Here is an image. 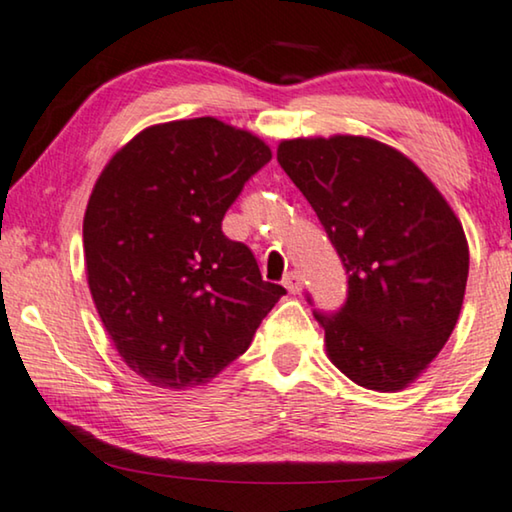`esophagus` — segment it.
I'll return each mask as SVG.
<instances>
[{"mask_svg": "<svg viewBox=\"0 0 512 512\" xmlns=\"http://www.w3.org/2000/svg\"><path fill=\"white\" fill-rule=\"evenodd\" d=\"M284 286H286V291L289 293H300L303 291V277H300V272H289V275L284 277Z\"/></svg>", "mask_w": 512, "mask_h": 512, "instance_id": "esophagus-1", "label": "esophagus"}]
</instances>
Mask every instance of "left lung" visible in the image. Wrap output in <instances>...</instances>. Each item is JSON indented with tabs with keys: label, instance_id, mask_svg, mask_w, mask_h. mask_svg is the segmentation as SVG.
<instances>
[{
	"label": "left lung",
	"instance_id": "left-lung-1",
	"mask_svg": "<svg viewBox=\"0 0 512 512\" xmlns=\"http://www.w3.org/2000/svg\"><path fill=\"white\" fill-rule=\"evenodd\" d=\"M277 160L347 270L345 305L314 310L328 356L359 387H408L445 347L464 303L459 219L410 158L375 139H286Z\"/></svg>",
	"mask_w": 512,
	"mask_h": 512
}]
</instances>
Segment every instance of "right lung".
I'll list each match as a JSON object with an SVG mask.
<instances>
[{
    "instance_id": "1",
    "label": "right lung",
    "mask_w": 512,
    "mask_h": 512,
    "mask_svg": "<svg viewBox=\"0 0 512 512\" xmlns=\"http://www.w3.org/2000/svg\"><path fill=\"white\" fill-rule=\"evenodd\" d=\"M270 158L263 139L202 116L142 130L97 179L83 216L88 286L121 359L153 387L212 380L286 293L221 230Z\"/></svg>"
}]
</instances>
